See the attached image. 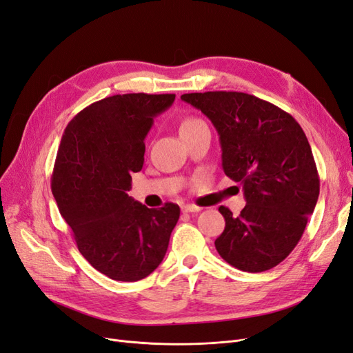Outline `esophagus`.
I'll return each instance as SVG.
<instances>
[{"instance_id":"34e87169","label":"esophagus","mask_w":353,"mask_h":353,"mask_svg":"<svg viewBox=\"0 0 353 353\" xmlns=\"http://www.w3.org/2000/svg\"><path fill=\"white\" fill-rule=\"evenodd\" d=\"M200 210H201V208L194 206V205H184L183 206V212H185V213H193V212H200Z\"/></svg>"}]
</instances>
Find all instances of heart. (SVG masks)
Wrapping results in <instances>:
<instances>
[{
  "mask_svg": "<svg viewBox=\"0 0 353 353\" xmlns=\"http://www.w3.org/2000/svg\"><path fill=\"white\" fill-rule=\"evenodd\" d=\"M200 123H203V121H200L199 117H185V119H183V122L179 125V132L191 130V128H194Z\"/></svg>",
  "mask_w": 353,
  "mask_h": 353,
  "instance_id": "obj_1",
  "label": "heart"
}]
</instances>
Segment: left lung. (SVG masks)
Returning a JSON list of instances; mask_svg holds the SVG:
<instances>
[{
    "instance_id": "left-lung-1",
    "label": "left lung",
    "mask_w": 353,
    "mask_h": 353,
    "mask_svg": "<svg viewBox=\"0 0 353 353\" xmlns=\"http://www.w3.org/2000/svg\"><path fill=\"white\" fill-rule=\"evenodd\" d=\"M216 128L222 168L240 183L239 216L221 206V258L245 272L268 271L296 248L315 209L319 176L311 145L292 114L254 95L208 91L181 95Z\"/></svg>"
}]
</instances>
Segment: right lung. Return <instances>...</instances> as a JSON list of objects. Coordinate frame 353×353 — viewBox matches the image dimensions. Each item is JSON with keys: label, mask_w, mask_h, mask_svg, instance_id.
Here are the masks:
<instances>
[{"label": "right lung", "mask_w": 353, "mask_h": 353, "mask_svg": "<svg viewBox=\"0 0 353 353\" xmlns=\"http://www.w3.org/2000/svg\"><path fill=\"white\" fill-rule=\"evenodd\" d=\"M175 94L112 95L68 123L51 191L81 254L116 281H138L163 261L179 206L148 209L128 196L144 163V138Z\"/></svg>", "instance_id": "obj_1"}]
</instances>
